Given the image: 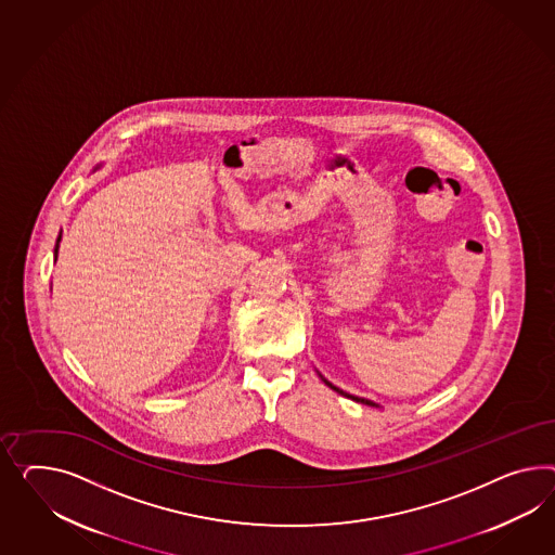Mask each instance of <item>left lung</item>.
Listing matches in <instances>:
<instances>
[{"label":"left lung","mask_w":555,"mask_h":555,"mask_svg":"<svg viewBox=\"0 0 555 555\" xmlns=\"http://www.w3.org/2000/svg\"><path fill=\"white\" fill-rule=\"evenodd\" d=\"M319 377L330 386L331 390L337 391V393H341V396H345V398H349V400H353V402H361V404L365 405H374V408H379V404H375V402H372V400H367V398H360V396H353V393H347V391L341 390V388H337V386H333L331 384L330 379H325L323 375L319 374Z\"/></svg>","instance_id":"8db88e82"}]
</instances>
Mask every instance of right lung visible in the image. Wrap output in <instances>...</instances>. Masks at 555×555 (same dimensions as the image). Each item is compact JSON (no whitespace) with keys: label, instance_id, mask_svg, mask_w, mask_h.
<instances>
[{"label":"right lung","instance_id":"1","mask_svg":"<svg viewBox=\"0 0 555 555\" xmlns=\"http://www.w3.org/2000/svg\"><path fill=\"white\" fill-rule=\"evenodd\" d=\"M61 240H62V230L61 234H59V238H56V246H54V260L59 258V248H61Z\"/></svg>","mask_w":555,"mask_h":555}]
</instances>
